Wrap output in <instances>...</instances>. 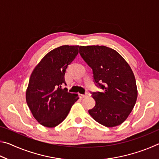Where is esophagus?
<instances>
[{"mask_svg":"<svg viewBox=\"0 0 159 159\" xmlns=\"http://www.w3.org/2000/svg\"><path fill=\"white\" fill-rule=\"evenodd\" d=\"M88 93H86V94H85V95H81V94L80 95V98H86V97H88Z\"/></svg>","mask_w":159,"mask_h":159,"instance_id":"esophagus-1","label":"esophagus"}]
</instances>
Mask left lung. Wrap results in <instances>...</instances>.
Returning <instances> with one entry per match:
<instances>
[{
	"instance_id": "obj_1",
	"label": "left lung",
	"mask_w": 159,
	"mask_h": 159,
	"mask_svg": "<svg viewBox=\"0 0 159 159\" xmlns=\"http://www.w3.org/2000/svg\"><path fill=\"white\" fill-rule=\"evenodd\" d=\"M83 60L93 70L101 92H91L95 105L88 113L97 122L114 127L124 122L138 98L135 78L129 64L116 51L106 46H80Z\"/></svg>"
}]
</instances>
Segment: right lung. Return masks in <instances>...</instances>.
<instances>
[{
	"label": "right lung",
	"instance_id": "1",
	"mask_svg": "<svg viewBox=\"0 0 159 159\" xmlns=\"http://www.w3.org/2000/svg\"><path fill=\"white\" fill-rule=\"evenodd\" d=\"M79 45H62L51 50L35 67L29 79L26 99L29 109L42 125L53 128L65 119L76 94L67 92L64 75L79 53Z\"/></svg>",
	"mask_w": 159,
	"mask_h": 159
}]
</instances>
